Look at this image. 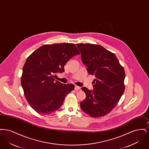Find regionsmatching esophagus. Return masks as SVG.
<instances>
[{"instance_id":"34e87169","label":"esophagus","mask_w":149,"mask_h":149,"mask_svg":"<svg viewBox=\"0 0 149 149\" xmlns=\"http://www.w3.org/2000/svg\"><path fill=\"white\" fill-rule=\"evenodd\" d=\"M80 86H77V85H75V91H79V90H80Z\"/></svg>"}]
</instances>
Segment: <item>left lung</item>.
Here are the masks:
<instances>
[{"mask_svg": "<svg viewBox=\"0 0 149 149\" xmlns=\"http://www.w3.org/2000/svg\"><path fill=\"white\" fill-rule=\"evenodd\" d=\"M88 74L95 75L93 90L85 87V99L81 109L91 117L98 118L112 111L125 91V72L115 54L98 45L77 44Z\"/></svg>", "mask_w": 149, "mask_h": 149, "instance_id": "8db88e82", "label": "left lung"}]
</instances>
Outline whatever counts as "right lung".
I'll list each match as a JSON object with an SVG mask.
<instances>
[{
    "label": "right lung",
    "mask_w": 149,
    "mask_h": 149,
    "mask_svg": "<svg viewBox=\"0 0 149 149\" xmlns=\"http://www.w3.org/2000/svg\"><path fill=\"white\" fill-rule=\"evenodd\" d=\"M80 54L74 43L45 45L27 58L23 68L21 85L29 105L40 114H49L63 105L74 85L55 80L54 75L63 72L64 66Z\"/></svg>",
    "instance_id": "obj_1"
}]
</instances>
